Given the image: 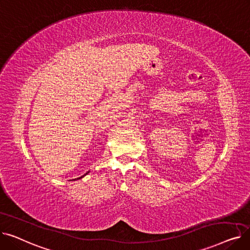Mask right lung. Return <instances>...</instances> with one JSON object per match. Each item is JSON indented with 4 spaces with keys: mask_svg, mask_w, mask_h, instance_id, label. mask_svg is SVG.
Returning <instances> with one entry per match:
<instances>
[{
    "mask_svg": "<svg viewBox=\"0 0 250 250\" xmlns=\"http://www.w3.org/2000/svg\"><path fill=\"white\" fill-rule=\"evenodd\" d=\"M86 174H87V173H86ZM83 176H84V175H83ZM83 176H81V177H79V178H76V179H80V178H82ZM73 180H75V179H73Z\"/></svg>",
    "mask_w": 250,
    "mask_h": 250,
    "instance_id": "add662e5",
    "label": "right lung"
}]
</instances>
